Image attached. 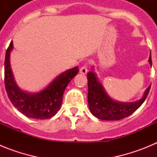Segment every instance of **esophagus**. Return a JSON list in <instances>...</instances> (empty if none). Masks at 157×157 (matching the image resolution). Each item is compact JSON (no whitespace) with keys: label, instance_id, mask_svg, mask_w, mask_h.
Here are the masks:
<instances>
[{"label":"esophagus","instance_id":"esophagus-1","mask_svg":"<svg viewBox=\"0 0 157 157\" xmlns=\"http://www.w3.org/2000/svg\"><path fill=\"white\" fill-rule=\"evenodd\" d=\"M79 71L80 73H82V74H86L87 71H88V67H87L86 63H85L83 66H82L81 67H80Z\"/></svg>","mask_w":157,"mask_h":157}]
</instances>
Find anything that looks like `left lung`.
<instances>
[{
	"mask_svg": "<svg viewBox=\"0 0 157 157\" xmlns=\"http://www.w3.org/2000/svg\"><path fill=\"white\" fill-rule=\"evenodd\" d=\"M149 61L152 66L151 55ZM87 79L90 110L94 116L103 120H120L130 116L143 104L151 87L150 85L146 89L144 96L139 101L131 103H120L109 98L94 71L88 72Z\"/></svg>",
	"mask_w": 157,
	"mask_h": 157,
	"instance_id": "1",
	"label": "left lung"
}]
</instances>
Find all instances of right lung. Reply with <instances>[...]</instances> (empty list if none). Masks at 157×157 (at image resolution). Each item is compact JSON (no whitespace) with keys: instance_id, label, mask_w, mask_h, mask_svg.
I'll return each instance as SVG.
<instances>
[{"instance_id":"add662e5","label":"right lung","mask_w":157,"mask_h":157,"mask_svg":"<svg viewBox=\"0 0 157 157\" xmlns=\"http://www.w3.org/2000/svg\"><path fill=\"white\" fill-rule=\"evenodd\" d=\"M13 44L11 42L5 59V85L8 98L12 105L27 117L36 120L52 117L61 106L63 92L71 80L78 74V67H75L63 72L40 93L27 94L22 91L14 80L9 60Z\"/></svg>"}]
</instances>
